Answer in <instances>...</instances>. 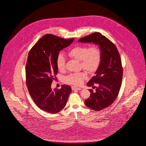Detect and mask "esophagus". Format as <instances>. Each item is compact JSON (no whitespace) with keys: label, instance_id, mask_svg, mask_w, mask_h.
<instances>
[{"label":"esophagus","instance_id":"obj_1","mask_svg":"<svg viewBox=\"0 0 146 146\" xmlns=\"http://www.w3.org/2000/svg\"><path fill=\"white\" fill-rule=\"evenodd\" d=\"M72 90H81L82 89L81 88H77L76 86H72Z\"/></svg>","mask_w":146,"mask_h":146}]
</instances>
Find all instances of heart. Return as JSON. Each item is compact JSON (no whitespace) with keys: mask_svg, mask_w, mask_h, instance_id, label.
Returning a JSON list of instances; mask_svg holds the SVG:
<instances>
[{"mask_svg":"<svg viewBox=\"0 0 146 146\" xmlns=\"http://www.w3.org/2000/svg\"><path fill=\"white\" fill-rule=\"evenodd\" d=\"M68 55L70 57L80 61L82 68L89 73H93L97 70L101 61V51L96 46L88 48L86 46H77L70 50ZM57 67L62 71L66 67V58L62 54H59L57 58ZM87 78L84 73H72L64 78L65 83L79 86Z\"/></svg>","mask_w":146,"mask_h":146,"instance_id":"heart-1","label":"heart"}]
</instances>
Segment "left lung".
Returning <instances> with one entry per match:
<instances>
[{
    "label": "left lung",
    "mask_w": 146,
    "mask_h": 146,
    "mask_svg": "<svg viewBox=\"0 0 146 146\" xmlns=\"http://www.w3.org/2000/svg\"><path fill=\"white\" fill-rule=\"evenodd\" d=\"M78 42H92L98 45L101 51V61L95 76L87 83L88 86L94 84L98 86L95 92L90 90V96L85 101V104L92 110H102L114 102L120 89L123 68L120 55L115 45L98 32L83 37Z\"/></svg>",
    "instance_id": "left-lung-1"
}]
</instances>
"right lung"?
I'll return each mask as SVG.
<instances>
[{
  "label": "right lung",
  "instance_id": "1",
  "mask_svg": "<svg viewBox=\"0 0 146 146\" xmlns=\"http://www.w3.org/2000/svg\"><path fill=\"white\" fill-rule=\"evenodd\" d=\"M74 39H64L54 35H44L30 50L26 66L28 91L36 105L42 110L55 114L65 107L71 87L62 85L51 88L58 73L57 58L59 52L70 45Z\"/></svg>",
  "mask_w": 146,
  "mask_h": 146
}]
</instances>
